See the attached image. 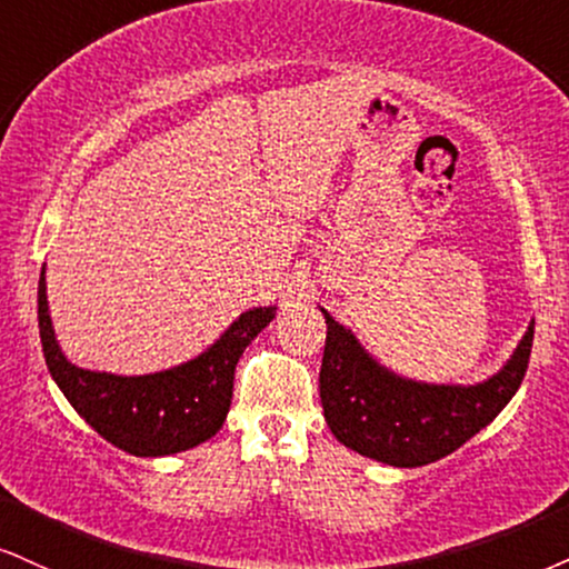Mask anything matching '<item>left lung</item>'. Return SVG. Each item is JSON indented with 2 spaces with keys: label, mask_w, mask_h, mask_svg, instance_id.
Here are the masks:
<instances>
[{
  "label": "left lung",
  "mask_w": 569,
  "mask_h": 569,
  "mask_svg": "<svg viewBox=\"0 0 569 569\" xmlns=\"http://www.w3.org/2000/svg\"><path fill=\"white\" fill-rule=\"evenodd\" d=\"M327 319L319 396L325 419L342 446L392 467H425L465 446L499 417L528 371L532 325L499 375L480 385H425L382 369L359 340Z\"/></svg>",
  "instance_id": "left-lung-1"
}]
</instances>
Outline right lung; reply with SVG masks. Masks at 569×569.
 Listing matches in <instances>:
<instances>
[{
  "instance_id": "obj_1",
  "label": "right lung",
  "mask_w": 569,
  "mask_h": 569,
  "mask_svg": "<svg viewBox=\"0 0 569 569\" xmlns=\"http://www.w3.org/2000/svg\"><path fill=\"white\" fill-rule=\"evenodd\" d=\"M273 319L252 308L194 361L144 377H118L73 367L60 353L47 311L44 269L39 277V332L47 369L62 396L108 443L134 456H168L213 438L229 413L234 367L242 350Z\"/></svg>"
}]
</instances>
